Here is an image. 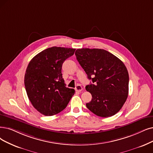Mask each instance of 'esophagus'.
I'll return each instance as SVG.
<instances>
[{"instance_id":"34e87169","label":"esophagus","mask_w":153,"mask_h":153,"mask_svg":"<svg viewBox=\"0 0 153 153\" xmlns=\"http://www.w3.org/2000/svg\"><path fill=\"white\" fill-rule=\"evenodd\" d=\"M75 90L76 91H78V92H80V91H81L82 90V87L80 85H77L76 87H75Z\"/></svg>"}]
</instances>
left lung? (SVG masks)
<instances>
[{
  "label": "left lung",
  "mask_w": 153,
  "mask_h": 153,
  "mask_svg": "<svg viewBox=\"0 0 153 153\" xmlns=\"http://www.w3.org/2000/svg\"><path fill=\"white\" fill-rule=\"evenodd\" d=\"M75 55L93 82L85 87L92 96L87 107L102 117L117 114L129 94V73L124 63L102 49H78Z\"/></svg>",
  "instance_id": "obj_1"
}]
</instances>
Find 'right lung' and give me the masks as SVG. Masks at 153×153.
<instances>
[{
    "label": "right lung",
    "mask_w": 153,
    "mask_h": 153,
    "mask_svg": "<svg viewBox=\"0 0 153 153\" xmlns=\"http://www.w3.org/2000/svg\"><path fill=\"white\" fill-rule=\"evenodd\" d=\"M75 49L53 46L36 55L27 67L24 85L30 102L41 114H57L64 110L75 90L66 87L62 68Z\"/></svg>",
    "instance_id": "obj_1"
}]
</instances>
